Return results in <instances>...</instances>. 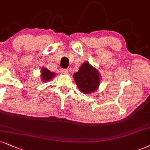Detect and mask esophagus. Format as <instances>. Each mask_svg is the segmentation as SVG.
Listing matches in <instances>:
<instances>
[{"label":"esophagus","instance_id":"obj_1","mask_svg":"<svg viewBox=\"0 0 150 150\" xmlns=\"http://www.w3.org/2000/svg\"><path fill=\"white\" fill-rule=\"evenodd\" d=\"M62 74H69L67 69H62Z\"/></svg>","mask_w":150,"mask_h":150}]
</instances>
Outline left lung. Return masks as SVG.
Masks as SVG:
<instances>
[{
	"label": "left lung",
	"mask_w": 150,
	"mask_h": 150,
	"mask_svg": "<svg viewBox=\"0 0 150 150\" xmlns=\"http://www.w3.org/2000/svg\"><path fill=\"white\" fill-rule=\"evenodd\" d=\"M74 79L79 90L88 95L99 88L101 74L95 67L88 62H85L81 64L79 71L74 74Z\"/></svg>",
	"instance_id": "1"
}]
</instances>
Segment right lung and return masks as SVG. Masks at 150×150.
Here are the masks:
<instances>
[{
  "label": "right lung",
  "mask_w": 150,
  "mask_h": 150,
  "mask_svg": "<svg viewBox=\"0 0 150 150\" xmlns=\"http://www.w3.org/2000/svg\"><path fill=\"white\" fill-rule=\"evenodd\" d=\"M55 76V74L50 71L47 68L43 67L41 70V81H42V82H49L50 80L53 79Z\"/></svg>",
  "instance_id": "right-lung-1"
}]
</instances>
